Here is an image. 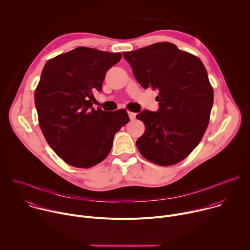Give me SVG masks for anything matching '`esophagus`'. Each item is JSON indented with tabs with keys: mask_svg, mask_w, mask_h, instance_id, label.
Segmentation results:
<instances>
[{
	"mask_svg": "<svg viewBox=\"0 0 250 250\" xmlns=\"http://www.w3.org/2000/svg\"><path fill=\"white\" fill-rule=\"evenodd\" d=\"M128 117L131 121H134L135 120V117H136V114L135 113H132V112H128Z\"/></svg>",
	"mask_w": 250,
	"mask_h": 250,
	"instance_id": "34e87169",
	"label": "esophagus"
}]
</instances>
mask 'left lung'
<instances>
[{
	"mask_svg": "<svg viewBox=\"0 0 250 250\" xmlns=\"http://www.w3.org/2000/svg\"><path fill=\"white\" fill-rule=\"evenodd\" d=\"M142 88L159 91L157 112L136 115L146 131L136 146L147 160L173 165L185 159L200 144L207 129L213 90L203 62L171 42H158L124 52Z\"/></svg>",
	"mask_w": 250,
	"mask_h": 250,
	"instance_id": "obj_1",
	"label": "left lung"
}]
</instances>
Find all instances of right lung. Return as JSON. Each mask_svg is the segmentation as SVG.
Segmentation results:
<instances>
[{
	"instance_id": "1",
	"label": "right lung",
	"mask_w": 250,
	"mask_h": 250,
	"mask_svg": "<svg viewBox=\"0 0 250 250\" xmlns=\"http://www.w3.org/2000/svg\"><path fill=\"white\" fill-rule=\"evenodd\" d=\"M122 53L80 46L46 62L34 93L42 131L67 164L90 168L109 155L115 134L129 122L125 110L92 108L106 71Z\"/></svg>"
}]
</instances>
